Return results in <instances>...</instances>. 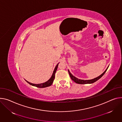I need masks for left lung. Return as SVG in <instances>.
<instances>
[{"mask_svg":"<svg viewBox=\"0 0 122 122\" xmlns=\"http://www.w3.org/2000/svg\"><path fill=\"white\" fill-rule=\"evenodd\" d=\"M109 67V66H108V67L107 68V69L105 70V71L102 73L100 75H99V76L96 77V78H94V79H91V80H82V79H79L78 78H76V77L74 76L70 71L68 70V72H69V75L71 77V79L74 81L76 83H77V84H92V83H94L95 82L97 81L98 80H99L100 78H101V77L103 76V75L105 73V72H106L108 68Z\"/></svg>","mask_w":122,"mask_h":122,"instance_id":"8db88e82","label":"left lung"}]
</instances>
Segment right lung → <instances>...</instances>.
I'll list each match as a JSON object with an SVG mask.
<instances>
[{"instance_id": "obj_1", "label": "right lung", "mask_w": 122, "mask_h": 122, "mask_svg": "<svg viewBox=\"0 0 122 122\" xmlns=\"http://www.w3.org/2000/svg\"><path fill=\"white\" fill-rule=\"evenodd\" d=\"M58 64L59 63L56 65V66H55V67L54 68V70L53 71V73H52V74L51 76V78L46 82H44V83H41V84H32V83H31L28 81H27V80H26V81L29 83V84H30V85L32 86H36L37 87H39V88H44V87H48V86H51L52 85V84L53 83V80L54 79V78H55V72H56V70L57 69V68H58Z\"/></svg>"}]
</instances>
